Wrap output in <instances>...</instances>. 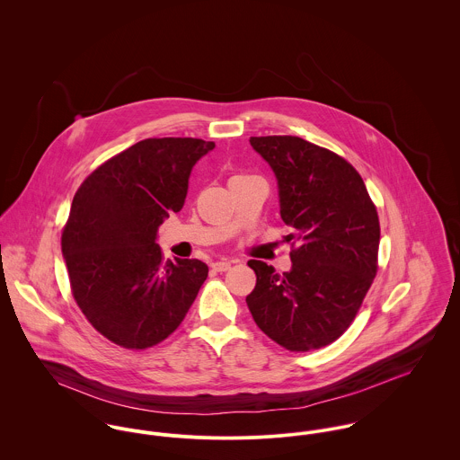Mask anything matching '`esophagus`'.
I'll return each instance as SVG.
<instances>
[{
  "label": "esophagus",
  "instance_id": "esophagus-1",
  "mask_svg": "<svg viewBox=\"0 0 460 460\" xmlns=\"http://www.w3.org/2000/svg\"><path fill=\"white\" fill-rule=\"evenodd\" d=\"M232 261H219V262L212 263V269L214 270H217V272H221V270H228L230 267H232Z\"/></svg>",
  "mask_w": 460,
  "mask_h": 460
}]
</instances>
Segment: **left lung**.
<instances>
[{
  "label": "left lung",
  "instance_id": "1",
  "mask_svg": "<svg viewBox=\"0 0 460 460\" xmlns=\"http://www.w3.org/2000/svg\"><path fill=\"white\" fill-rule=\"evenodd\" d=\"M270 166L279 214L294 234L290 270L250 261L253 321L288 350L334 341L354 321L377 272L379 217L363 179L343 157L297 136L250 137Z\"/></svg>",
  "mask_w": 460,
  "mask_h": 460
}]
</instances>
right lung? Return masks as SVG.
Wrapping results in <instances>:
<instances>
[{
	"mask_svg": "<svg viewBox=\"0 0 460 460\" xmlns=\"http://www.w3.org/2000/svg\"><path fill=\"white\" fill-rule=\"evenodd\" d=\"M216 145L148 137L81 184L62 234L74 299L90 324L126 349H146L184 321L207 279L201 261H163V221L184 205L190 175Z\"/></svg>",
	"mask_w": 460,
	"mask_h": 460,
	"instance_id": "1",
	"label": "right lung"
}]
</instances>
